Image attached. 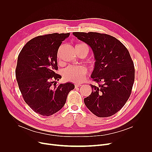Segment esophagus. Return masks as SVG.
Returning <instances> with one entry per match:
<instances>
[{
	"mask_svg": "<svg viewBox=\"0 0 152 152\" xmlns=\"http://www.w3.org/2000/svg\"><path fill=\"white\" fill-rule=\"evenodd\" d=\"M81 86H82L81 84H75V87H76V88H77V87H80Z\"/></svg>",
	"mask_w": 152,
	"mask_h": 152,
	"instance_id": "1",
	"label": "esophagus"
}]
</instances>
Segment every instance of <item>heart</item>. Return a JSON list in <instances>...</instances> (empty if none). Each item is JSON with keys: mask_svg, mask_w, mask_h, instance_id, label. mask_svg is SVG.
Segmentation results:
<instances>
[{"mask_svg": "<svg viewBox=\"0 0 152 152\" xmlns=\"http://www.w3.org/2000/svg\"><path fill=\"white\" fill-rule=\"evenodd\" d=\"M87 69L83 66H69L63 71V75L66 80L77 83L83 81Z\"/></svg>", "mask_w": 152, "mask_h": 152, "instance_id": "heart-1", "label": "heart"}]
</instances>
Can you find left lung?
I'll use <instances>...</instances> for the list:
<instances>
[{"label":"left lung","instance_id":"8db88e82","mask_svg":"<svg viewBox=\"0 0 152 152\" xmlns=\"http://www.w3.org/2000/svg\"><path fill=\"white\" fill-rule=\"evenodd\" d=\"M73 34L89 45L95 58L91 75L98 86L91 85V94L84 99L86 106L98 117L111 116L129 99L133 86L134 63L126 47L106 34L75 32Z\"/></svg>","mask_w":152,"mask_h":152}]
</instances>
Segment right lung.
Segmentation results:
<instances>
[{
  "mask_svg": "<svg viewBox=\"0 0 152 152\" xmlns=\"http://www.w3.org/2000/svg\"><path fill=\"white\" fill-rule=\"evenodd\" d=\"M69 33H52L32 39L23 47L17 61L16 78L25 102L36 113L49 116L65 104L72 83H53L61 76L58 69L57 52Z\"/></svg>",
  "mask_w": 152,
  "mask_h": 152,
  "instance_id": "right-lung-1",
  "label": "right lung"
}]
</instances>
